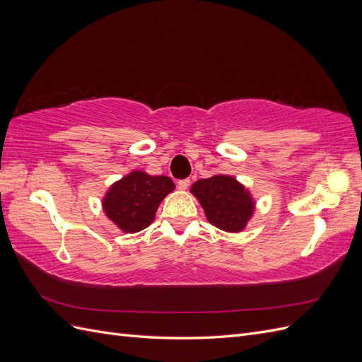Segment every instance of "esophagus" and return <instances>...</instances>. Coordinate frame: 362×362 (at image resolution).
<instances>
[{
  "label": "esophagus",
  "instance_id": "obj_1",
  "mask_svg": "<svg viewBox=\"0 0 362 362\" xmlns=\"http://www.w3.org/2000/svg\"><path fill=\"white\" fill-rule=\"evenodd\" d=\"M190 187V180H181L178 181V189L180 190H187Z\"/></svg>",
  "mask_w": 362,
  "mask_h": 362
}]
</instances>
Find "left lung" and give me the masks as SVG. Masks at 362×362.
Wrapping results in <instances>:
<instances>
[{
  "mask_svg": "<svg viewBox=\"0 0 362 362\" xmlns=\"http://www.w3.org/2000/svg\"><path fill=\"white\" fill-rule=\"evenodd\" d=\"M190 192L204 208L208 222L228 233L243 231L255 210L249 190L228 175L196 181Z\"/></svg>",
  "mask_w": 362,
  "mask_h": 362,
  "instance_id": "1",
  "label": "left lung"
}]
</instances>
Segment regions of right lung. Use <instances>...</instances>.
I'll return each instance as SVG.
<instances>
[{"mask_svg": "<svg viewBox=\"0 0 362 362\" xmlns=\"http://www.w3.org/2000/svg\"><path fill=\"white\" fill-rule=\"evenodd\" d=\"M173 189L169 177L133 170L107 190L103 199L104 213L124 233H139L152 223L160 202Z\"/></svg>", "mask_w": 362, "mask_h": 362, "instance_id": "right-lung-1", "label": "right lung"}]
</instances>
